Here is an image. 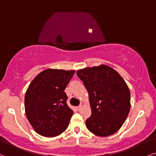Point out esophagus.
I'll return each mask as SVG.
<instances>
[{
	"mask_svg": "<svg viewBox=\"0 0 156 156\" xmlns=\"http://www.w3.org/2000/svg\"><path fill=\"white\" fill-rule=\"evenodd\" d=\"M78 108V110H81V109H82V108H83V106H82V105H79V106H78V108Z\"/></svg>",
	"mask_w": 156,
	"mask_h": 156,
	"instance_id": "34e87169",
	"label": "esophagus"
}]
</instances>
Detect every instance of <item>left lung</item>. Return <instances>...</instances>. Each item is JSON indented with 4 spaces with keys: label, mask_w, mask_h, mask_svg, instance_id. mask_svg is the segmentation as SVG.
Wrapping results in <instances>:
<instances>
[{
    "label": "left lung",
    "mask_w": 156,
    "mask_h": 156,
    "mask_svg": "<svg viewBox=\"0 0 156 156\" xmlns=\"http://www.w3.org/2000/svg\"><path fill=\"white\" fill-rule=\"evenodd\" d=\"M76 74L89 93L91 115L86 121L87 129L102 137L115 134L130 111V91L125 80L105 65L80 69Z\"/></svg>",
    "instance_id": "obj_1"
}]
</instances>
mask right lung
<instances>
[{
  "instance_id": "obj_1",
  "label": "right lung",
  "mask_w": 156,
  "mask_h": 156,
  "mask_svg": "<svg viewBox=\"0 0 156 156\" xmlns=\"http://www.w3.org/2000/svg\"><path fill=\"white\" fill-rule=\"evenodd\" d=\"M75 70L46 69L28 86L24 97L27 119L37 134L58 136L66 130L73 111L67 106L65 88Z\"/></svg>"
}]
</instances>
